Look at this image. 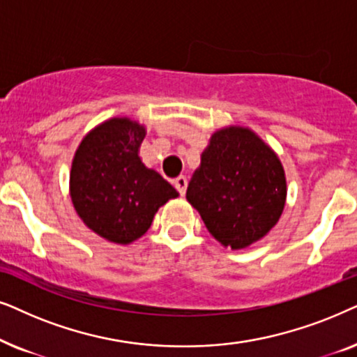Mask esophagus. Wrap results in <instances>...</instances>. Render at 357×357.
<instances>
[{"label": "esophagus", "mask_w": 357, "mask_h": 357, "mask_svg": "<svg viewBox=\"0 0 357 357\" xmlns=\"http://www.w3.org/2000/svg\"><path fill=\"white\" fill-rule=\"evenodd\" d=\"M174 188L178 189V192L184 196L186 194V189H188V179L184 178V176H179V178L174 179Z\"/></svg>", "instance_id": "obj_1"}]
</instances>
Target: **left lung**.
I'll use <instances>...</instances> for the list:
<instances>
[{"label": "left lung", "instance_id": "left-lung-1", "mask_svg": "<svg viewBox=\"0 0 357 357\" xmlns=\"http://www.w3.org/2000/svg\"><path fill=\"white\" fill-rule=\"evenodd\" d=\"M286 176L273 150L243 127L215 132L186 197L223 246L246 248L268 234L286 202Z\"/></svg>", "mask_w": 357, "mask_h": 357}]
</instances>
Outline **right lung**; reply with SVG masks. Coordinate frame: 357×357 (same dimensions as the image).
Instances as JSON below:
<instances>
[{
  "label": "right lung",
  "instance_id": "add662e5",
  "mask_svg": "<svg viewBox=\"0 0 357 357\" xmlns=\"http://www.w3.org/2000/svg\"><path fill=\"white\" fill-rule=\"evenodd\" d=\"M145 129L129 119H111L84 137L70 174L71 201L82 220L114 243L127 245L149 230L158 207L176 189L142 163Z\"/></svg>",
  "mask_w": 357,
  "mask_h": 357
}]
</instances>
